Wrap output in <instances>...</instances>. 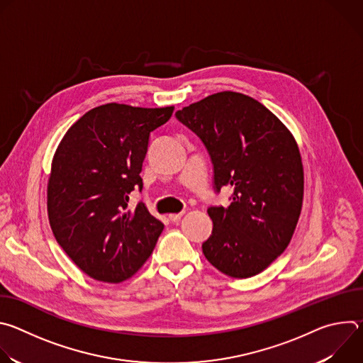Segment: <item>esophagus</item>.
<instances>
[{
  "label": "esophagus",
  "instance_id": "obj_1",
  "mask_svg": "<svg viewBox=\"0 0 363 363\" xmlns=\"http://www.w3.org/2000/svg\"><path fill=\"white\" fill-rule=\"evenodd\" d=\"M182 213H179V214H169V220L171 221H174V223H177V221H179L181 218H182Z\"/></svg>",
  "mask_w": 363,
  "mask_h": 363
}]
</instances>
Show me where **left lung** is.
Listing matches in <instances>:
<instances>
[{"instance_id":"1","label":"left lung","mask_w":363,"mask_h":363,"mask_svg":"<svg viewBox=\"0 0 363 363\" xmlns=\"http://www.w3.org/2000/svg\"><path fill=\"white\" fill-rule=\"evenodd\" d=\"M177 118L208 149L216 189L233 186L227 208H208L214 227L202 244L205 258L234 279L262 273L290 244L301 213L304 172L293 133L237 91L214 93Z\"/></svg>"}]
</instances>
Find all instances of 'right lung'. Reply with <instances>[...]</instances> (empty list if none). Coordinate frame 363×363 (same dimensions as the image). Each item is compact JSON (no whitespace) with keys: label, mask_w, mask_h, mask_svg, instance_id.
<instances>
[{"label":"right lung","mask_w":363,"mask_h":363,"mask_svg":"<svg viewBox=\"0 0 363 363\" xmlns=\"http://www.w3.org/2000/svg\"><path fill=\"white\" fill-rule=\"evenodd\" d=\"M174 106L135 108L106 103L84 113L60 140L47 182L53 234L89 277L121 283L146 263L164 230L129 194L142 189L149 135L169 121Z\"/></svg>","instance_id":"obj_1"}]
</instances>
